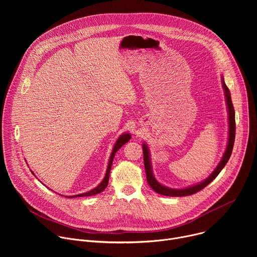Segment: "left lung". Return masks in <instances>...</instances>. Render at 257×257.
Returning a JSON list of instances; mask_svg holds the SVG:
<instances>
[{"instance_id":"obj_1","label":"left lung","mask_w":257,"mask_h":257,"mask_svg":"<svg viewBox=\"0 0 257 257\" xmlns=\"http://www.w3.org/2000/svg\"><path fill=\"white\" fill-rule=\"evenodd\" d=\"M222 86L224 89V94H225V99H226V104H227V111H228V123H229V136H228V142H227V148L226 151L222 157L221 162L218 163L216 168L212 171V173L203 181L196 183V184L184 187V188H170L168 186L163 185L162 183H160L153 171V165H152V160H151V151L149 145L145 142L142 143V150H143V162H144V168H145V173H146V180H148V183L152 189L156 191L159 194L165 195V196H170V197H181V196H188L191 194H194L200 190H202L205 186H207L211 181H213L216 176L221 173V171L224 169L226 164L228 163L232 151H233V146H234V141H235V130H236V124H235V111H234V106L232 103V98H231V93L229 88L227 87L224 76L222 75Z\"/></svg>"}]
</instances>
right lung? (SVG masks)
<instances>
[{
	"label": "right lung",
	"mask_w": 257,
	"mask_h": 257,
	"mask_svg": "<svg viewBox=\"0 0 257 257\" xmlns=\"http://www.w3.org/2000/svg\"><path fill=\"white\" fill-rule=\"evenodd\" d=\"M131 139V134L129 132H125L123 134H121L118 139L116 140L115 144H114V148H113V151H112V154H111V157H109L108 159V164H107V167H106V171H105V175L102 179V181L99 183V184L94 187L93 189L87 191V192H84V193H81V194H76V195H72V196H66V197H70V198H73V197H83V196H92V195H95V194H98L100 193L101 191H103L107 184H108V178H109V172H111V168H112V165H113V161H114V157L116 155V153L122 148V146L127 143L129 140ZM31 173L33 174V172L31 171ZM34 175V174H33ZM52 190V189H51Z\"/></svg>",
	"instance_id": "obj_1"
}]
</instances>
